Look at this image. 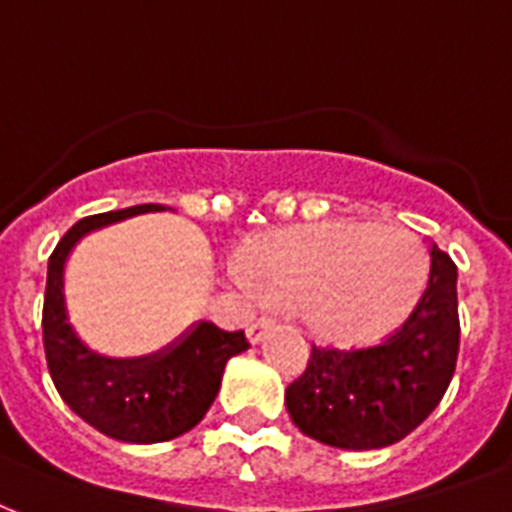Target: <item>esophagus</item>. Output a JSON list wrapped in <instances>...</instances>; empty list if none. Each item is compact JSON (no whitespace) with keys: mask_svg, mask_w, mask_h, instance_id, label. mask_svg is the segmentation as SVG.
<instances>
[{"mask_svg":"<svg viewBox=\"0 0 512 512\" xmlns=\"http://www.w3.org/2000/svg\"><path fill=\"white\" fill-rule=\"evenodd\" d=\"M272 326H275V318H270V315H261V318H256V321L248 326V340H251V343H259L261 337L270 332Z\"/></svg>","mask_w":512,"mask_h":512,"instance_id":"esophagus-1","label":"esophagus"}]
</instances>
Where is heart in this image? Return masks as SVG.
Instances as JSON below:
<instances>
[{
  "label": "heart",
  "instance_id": "obj_1",
  "mask_svg": "<svg viewBox=\"0 0 512 512\" xmlns=\"http://www.w3.org/2000/svg\"><path fill=\"white\" fill-rule=\"evenodd\" d=\"M426 272L429 256L413 232L332 221L261 240L237 283L275 305H307L329 337L370 340L413 310Z\"/></svg>",
  "mask_w": 512,
  "mask_h": 512
}]
</instances>
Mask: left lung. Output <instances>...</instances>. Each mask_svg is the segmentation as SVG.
<instances>
[{"instance_id":"1","label":"left lung","mask_w":512,"mask_h":512,"mask_svg":"<svg viewBox=\"0 0 512 512\" xmlns=\"http://www.w3.org/2000/svg\"><path fill=\"white\" fill-rule=\"evenodd\" d=\"M459 356L456 264L432 245L429 283L397 332L364 348L313 345L286 388L299 432L345 451L399 443L440 405Z\"/></svg>"}]
</instances>
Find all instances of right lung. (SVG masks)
I'll list each match as a JSON object with an SVG mask.
<instances>
[{
  "mask_svg": "<svg viewBox=\"0 0 512 512\" xmlns=\"http://www.w3.org/2000/svg\"><path fill=\"white\" fill-rule=\"evenodd\" d=\"M164 205H137L88 215L72 226L48 259L42 305V343L53 386L86 424L121 443H164L205 418L221 388L226 361L248 348L245 332H224L199 321L164 351L142 359H107L80 343L64 307V264L83 234L156 213Z\"/></svg>",
  "mask_w": 512,
  "mask_h": 512,
  "instance_id": "add662e5",
  "label": "right lung"
}]
</instances>
